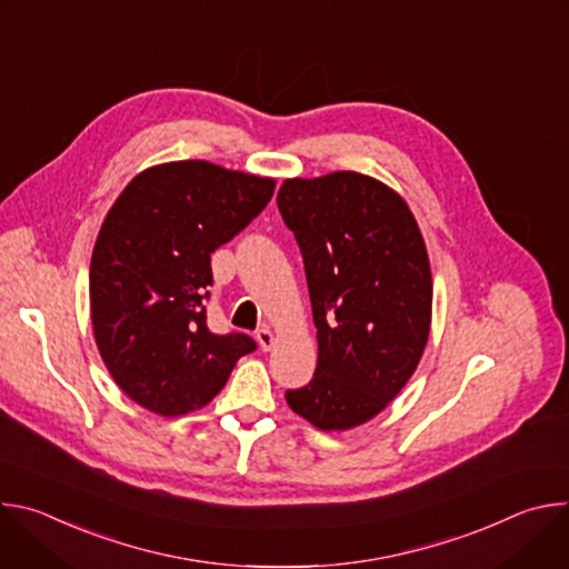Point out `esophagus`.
Masks as SVG:
<instances>
[{
	"mask_svg": "<svg viewBox=\"0 0 569 569\" xmlns=\"http://www.w3.org/2000/svg\"><path fill=\"white\" fill-rule=\"evenodd\" d=\"M257 342L263 351H270L274 347V333L268 327H263V329L257 331Z\"/></svg>",
	"mask_w": 569,
	"mask_h": 569,
	"instance_id": "esophagus-1",
	"label": "esophagus"
}]
</instances>
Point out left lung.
Masks as SVG:
<instances>
[{"label": "left lung", "instance_id": "8db88e82", "mask_svg": "<svg viewBox=\"0 0 569 569\" xmlns=\"http://www.w3.org/2000/svg\"><path fill=\"white\" fill-rule=\"evenodd\" d=\"M277 204L301 250L319 351L312 380L286 400L319 430L356 428L387 408L423 356V236L396 191L353 171L286 180Z\"/></svg>", "mask_w": 569, "mask_h": 569}]
</instances>
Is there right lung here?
Returning a JSON list of instances; mask_svg holds the SVG:
<instances>
[{
	"label": "right lung",
	"mask_w": 569,
	"mask_h": 569,
	"mask_svg": "<svg viewBox=\"0 0 569 569\" xmlns=\"http://www.w3.org/2000/svg\"><path fill=\"white\" fill-rule=\"evenodd\" d=\"M274 180L202 159L139 173L108 211L90 268L99 353L141 408L180 417L207 405L238 358L246 333H211V254L270 202Z\"/></svg>",
	"instance_id": "obj_1"
}]
</instances>
